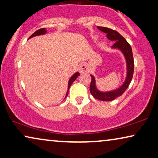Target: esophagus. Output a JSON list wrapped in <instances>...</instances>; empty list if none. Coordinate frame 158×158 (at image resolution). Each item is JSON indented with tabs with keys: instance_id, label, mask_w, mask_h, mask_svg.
<instances>
[{
	"instance_id": "esophagus-1",
	"label": "esophagus",
	"mask_w": 158,
	"mask_h": 158,
	"mask_svg": "<svg viewBox=\"0 0 158 158\" xmlns=\"http://www.w3.org/2000/svg\"><path fill=\"white\" fill-rule=\"evenodd\" d=\"M79 71L80 73H84L88 72V66L85 64H81L79 66Z\"/></svg>"
}]
</instances>
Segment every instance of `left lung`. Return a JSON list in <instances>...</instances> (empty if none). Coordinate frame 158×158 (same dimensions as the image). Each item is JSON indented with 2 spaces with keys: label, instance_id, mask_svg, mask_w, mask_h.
Instances as JSON below:
<instances>
[{
  "label": "left lung",
  "instance_id": "1",
  "mask_svg": "<svg viewBox=\"0 0 158 158\" xmlns=\"http://www.w3.org/2000/svg\"><path fill=\"white\" fill-rule=\"evenodd\" d=\"M97 28L101 31L105 33L106 34V38L110 41H114V43L112 45L113 48H118L123 53L126 59L127 67V74L125 81L119 89L116 90L111 91L107 92H102L99 91L96 87L95 84V79L92 75H90L92 78V81L90 84L89 90L91 94L94 98L102 101H112L114 100L115 98L121 96L125 90L130 85L131 81H132L133 77V72H134V59L132 52V48L126 39L123 36L119 34L116 31L111 29V28L102 27V26H97Z\"/></svg>",
  "mask_w": 158,
  "mask_h": 158
}]
</instances>
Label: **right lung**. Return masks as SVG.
Returning a JSON list of instances; mask_svg holds the SVG:
<instances>
[{
  "instance_id": "right-lung-1",
  "label": "right lung",
  "mask_w": 158,
  "mask_h": 158,
  "mask_svg": "<svg viewBox=\"0 0 158 158\" xmlns=\"http://www.w3.org/2000/svg\"><path fill=\"white\" fill-rule=\"evenodd\" d=\"M46 33V31L45 28H41V29H39V30H37L36 31H35V32L34 33V34H33L29 37V39H30V38H32V37H34V36H35V35H39L45 34ZM79 76V72H77L76 74H74L72 77H71L70 79H69V81L68 91H69V89L70 88L71 85H72V84L75 81V80H76V79H77V77H78ZM68 91H67V93H66V97H67V95H68Z\"/></svg>"
}]
</instances>
